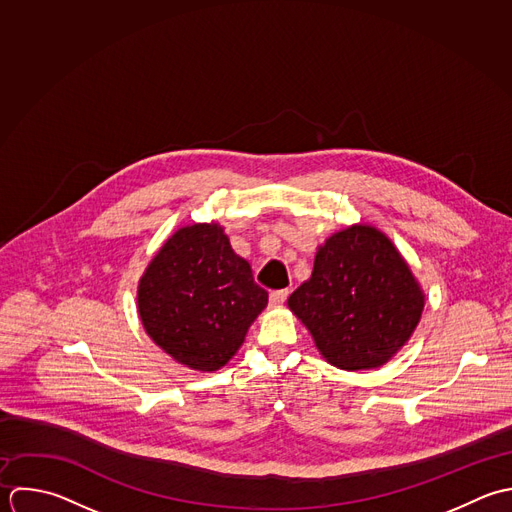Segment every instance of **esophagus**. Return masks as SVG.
<instances>
[{
	"label": "esophagus",
	"mask_w": 512,
	"mask_h": 512,
	"mask_svg": "<svg viewBox=\"0 0 512 512\" xmlns=\"http://www.w3.org/2000/svg\"><path fill=\"white\" fill-rule=\"evenodd\" d=\"M289 289H281V291H273L271 295H269V301L273 303V305H283L285 301H287V297H289Z\"/></svg>",
	"instance_id": "34e87169"
}]
</instances>
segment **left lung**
Wrapping results in <instances>:
<instances>
[{
    "instance_id": "1",
    "label": "left lung",
    "mask_w": 512,
    "mask_h": 512,
    "mask_svg": "<svg viewBox=\"0 0 512 512\" xmlns=\"http://www.w3.org/2000/svg\"><path fill=\"white\" fill-rule=\"evenodd\" d=\"M289 309L337 369H377L417 329L425 293L393 241L371 225L333 233L315 255L311 277Z\"/></svg>"
}]
</instances>
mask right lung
Returning a JSON list of instances; mask_svg holds the SVG:
<instances>
[{
    "label": "right lung",
    "mask_w": 512,
    "mask_h": 512,
    "mask_svg": "<svg viewBox=\"0 0 512 512\" xmlns=\"http://www.w3.org/2000/svg\"><path fill=\"white\" fill-rule=\"evenodd\" d=\"M267 299L219 223L177 229L137 289L139 317L153 343L203 373L229 363Z\"/></svg>",
    "instance_id": "right-lung-1"
}]
</instances>
